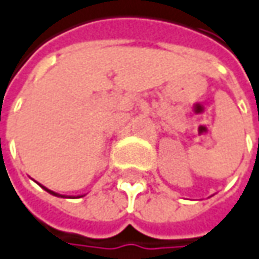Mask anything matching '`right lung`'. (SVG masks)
Here are the masks:
<instances>
[{"label":"right lung","instance_id":"1","mask_svg":"<svg viewBox=\"0 0 259 259\" xmlns=\"http://www.w3.org/2000/svg\"><path fill=\"white\" fill-rule=\"evenodd\" d=\"M40 186H41V184H40ZM41 187H43V189H45L46 192H49V193H50V194H53V196H57V197H65V196H63V194L56 193V192H53V190H50V189H47V187H45V186H41ZM79 197H80V196H79Z\"/></svg>","mask_w":259,"mask_h":259}]
</instances>
